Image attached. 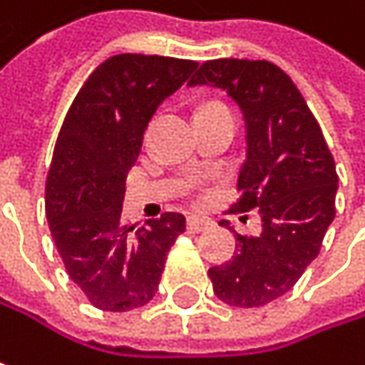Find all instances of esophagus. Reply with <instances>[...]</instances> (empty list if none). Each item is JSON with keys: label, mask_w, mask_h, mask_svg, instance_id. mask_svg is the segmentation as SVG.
<instances>
[{"label": "esophagus", "mask_w": 365, "mask_h": 365, "mask_svg": "<svg viewBox=\"0 0 365 365\" xmlns=\"http://www.w3.org/2000/svg\"><path fill=\"white\" fill-rule=\"evenodd\" d=\"M213 222L209 217H200V215H190L187 217V230L192 232H200V230H207Z\"/></svg>", "instance_id": "obj_1"}]
</instances>
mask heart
I'll use <instances>...</instances> for the list:
<instances>
[{"mask_svg":"<svg viewBox=\"0 0 365 365\" xmlns=\"http://www.w3.org/2000/svg\"><path fill=\"white\" fill-rule=\"evenodd\" d=\"M215 108H224L222 103H217V101H209V103H205V106H200L198 108V111H202V110H215Z\"/></svg>","mask_w":365,"mask_h":365,"instance_id":"1","label":"heart"}]
</instances>
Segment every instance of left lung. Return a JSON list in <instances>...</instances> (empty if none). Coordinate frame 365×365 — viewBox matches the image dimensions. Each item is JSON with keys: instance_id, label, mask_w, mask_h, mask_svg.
I'll return each instance as SVG.
<instances>
[{"instance_id": "8db88e82", "label": "left lung", "mask_w": 365, "mask_h": 365, "mask_svg": "<svg viewBox=\"0 0 365 365\" xmlns=\"http://www.w3.org/2000/svg\"><path fill=\"white\" fill-rule=\"evenodd\" d=\"M187 84L226 91L245 115L247 158L232 211L257 209L262 232H237L235 255L209 268V279L222 302L264 307L287 294L319 255L336 215L334 156L304 97L274 63L215 58L202 63Z\"/></svg>"}]
</instances>
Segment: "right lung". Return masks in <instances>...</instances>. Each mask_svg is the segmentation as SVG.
<instances>
[{
    "mask_svg": "<svg viewBox=\"0 0 365 365\" xmlns=\"http://www.w3.org/2000/svg\"><path fill=\"white\" fill-rule=\"evenodd\" d=\"M196 67L158 54L110 56L63 120L46 178V217L67 274L101 311L145 307L185 230L182 213L135 228L122 217V200L148 122Z\"/></svg>",
    "mask_w": 365,
    "mask_h": 365,
    "instance_id": "add662e5",
    "label": "right lung"
}]
</instances>
